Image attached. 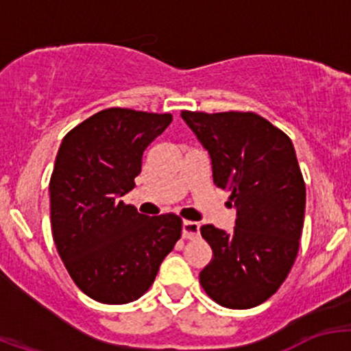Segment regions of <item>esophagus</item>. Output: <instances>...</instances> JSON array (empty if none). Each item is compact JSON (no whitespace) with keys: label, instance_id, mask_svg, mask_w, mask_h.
Masks as SVG:
<instances>
[{"label":"esophagus","instance_id":"obj_1","mask_svg":"<svg viewBox=\"0 0 351 351\" xmlns=\"http://www.w3.org/2000/svg\"><path fill=\"white\" fill-rule=\"evenodd\" d=\"M200 236V224L193 221H183V238L195 239Z\"/></svg>","mask_w":351,"mask_h":351}]
</instances>
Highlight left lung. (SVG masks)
<instances>
[{
    "mask_svg": "<svg viewBox=\"0 0 351 351\" xmlns=\"http://www.w3.org/2000/svg\"><path fill=\"white\" fill-rule=\"evenodd\" d=\"M182 119L195 132L212 161V178L229 190L236 228L226 232L200 228L212 260L200 285L229 309H250L270 299L299 253L304 228L306 183L292 141L253 112H189Z\"/></svg>",
    "mask_w": 351,
    "mask_h": 351,
    "instance_id": "left-lung-1",
    "label": "left lung"
}]
</instances>
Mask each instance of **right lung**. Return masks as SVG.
I'll return each instance as SVG.
<instances>
[{"instance_id": "1", "label": "right lung", "mask_w": 351, "mask_h": 351, "mask_svg": "<svg viewBox=\"0 0 351 351\" xmlns=\"http://www.w3.org/2000/svg\"><path fill=\"white\" fill-rule=\"evenodd\" d=\"M171 120V113L107 108L69 130L59 147L49 183L52 238L74 284L98 302L144 295L182 238L178 215L147 217L120 200Z\"/></svg>"}]
</instances>
